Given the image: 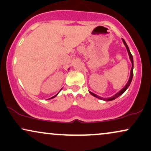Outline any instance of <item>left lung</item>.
<instances>
[{
    "mask_svg": "<svg viewBox=\"0 0 151 151\" xmlns=\"http://www.w3.org/2000/svg\"><path fill=\"white\" fill-rule=\"evenodd\" d=\"M122 40H123V42H124V45H125V46H126V49H127L128 53H129V58H130V60H131V63H132V67H131V74H130L129 79V81H128L127 84H126V86H124V87L123 88V89H121V91H119V92H118L117 93H116V94L114 95V96H112V97H110V98H102V97H101V96H99L98 95L95 94V93H92V92H91V91H89V93H91V94L92 95V96H95V97H96V98H98V99H99L104 100V101H112V100L115 99H116L117 97H119V96H121V95L122 94V93H124V91H125L126 90L128 89V87H129V86H130V84H131V81H132V79H133V56H132V55H131V52H130L129 47H128L127 44H126V42H125V40H124V39H122Z\"/></svg>",
    "mask_w": 151,
    "mask_h": 151,
    "instance_id": "1",
    "label": "left lung"
}]
</instances>
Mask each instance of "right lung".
Returning a JSON list of instances; mask_svg holds the SVG:
<instances>
[{
  "mask_svg": "<svg viewBox=\"0 0 151 151\" xmlns=\"http://www.w3.org/2000/svg\"><path fill=\"white\" fill-rule=\"evenodd\" d=\"M58 93H59V92H58ZM58 93H57V94H56V95H55V96H52V97H51V98L48 99H53V98H55V96H57V95H58Z\"/></svg>",
  "mask_w": 151,
  "mask_h": 151,
  "instance_id": "obj_1",
  "label": "right lung"
}]
</instances>
